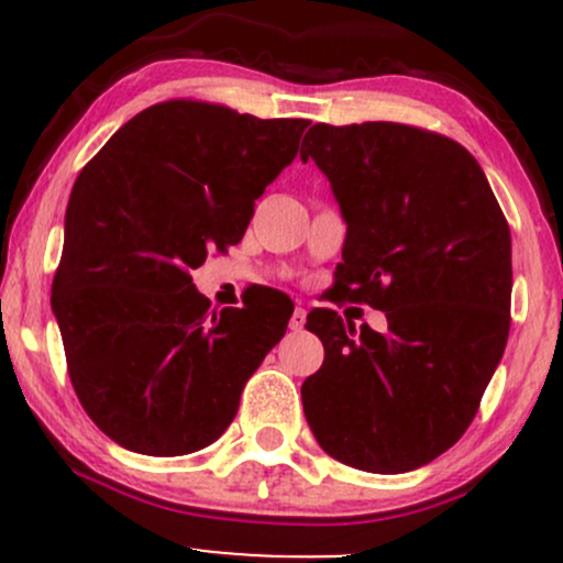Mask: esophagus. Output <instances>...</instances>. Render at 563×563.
Listing matches in <instances>:
<instances>
[{
    "instance_id": "34e87169",
    "label": "esophagus",
    "mask_w": 563,
    "mask_h": 563,
    "mask_svg": "<svg viewBox=\"0 0 563 563\" xmlns=\"http://www.w3.org/2000/svg\"><path fill=\"white\" fill-rule=\"evenodd\" d=\"M303 322H307V309L296 307L294 314H290L288 328H290V331H294V333H299V331H303Z\"/></svg>"
}]
</instances>
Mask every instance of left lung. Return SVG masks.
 Returning a JSON list of instances; mask_svg holds the SVG:
<instances>
[{
    "label": "left lung",
    "mask_w": 563,
    "mask_h": 563,
    "mask_svg": "<svg viewBox=\"0 0 563 563\" xmlns=\"http://www.w3.org/2000/svg\"><path fill=\"white\" fill-rule=\"evenodd\" d=\"M346 222L335 294L386 312V333L318 309L325 360L301 386L328 455L405 474L450 450L493 378L510 328V230L482 166L455 140L365 121L301 142Z\"/></svg>",
    "instance_id": "obj_1"
}]
</instances>
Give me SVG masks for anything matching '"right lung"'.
<instances>
[{"label": "right lung", "mask_w": 563, "mask_h": 563, "mask_svg": "<svg viewBox=\"0 0 563 563\" xmlns=\"http://www.w3.org/2000/svg\"><path fill=\"white\" fill-rule=\"evenodd\" d=\"M307 126L169 100L126 121L81 169L53 312L76 397L121 448L169 457L217 442L286 333L283 303L256 296L211 312L190 273L241 241Z\"/></svg>", "instance_id": "1"}]
</instances>
